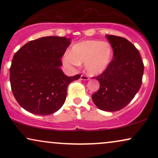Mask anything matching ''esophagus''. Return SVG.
<instances>
[{"label": "esophagus", "instance_id": "esophagus-1", "mask_svg": "<svg viewBox=\"0 0 158 158\" xmlns=\"http://www.w3.org/2000/svg\"><path fill=\"white\" fill-rule=\"evenodd\" d=\"M80 79H81V80L87 81V80H88V79H89V78H88V77H87V76H85V75H81L80 77Z\"/></svg>", "mask_w": 158, "mask_h": 158}]
</instances>
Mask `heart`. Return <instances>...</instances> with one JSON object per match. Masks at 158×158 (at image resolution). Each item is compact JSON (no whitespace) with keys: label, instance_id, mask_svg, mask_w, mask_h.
<instances>
[{"label":"heart","instance_id":"1","mask_svg":"<svg viewBox=\"0 0 158 158\" xmlns=\"http://www.w3.org/2000/svg\"><path fill=\"white\" fill-rule=\"evenodd\" d=\"M113 50L108 42L87 40L73 45L69 53L63 58L64 64L69 68L84 63L85 70L90 76L101 74L109 66Z\"/></svg>","mask_w":158,"mask_h":158}]
</instances>
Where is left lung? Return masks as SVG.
Listing matches in <instances>:
<instances>
[{
    "label": "left lung",
    "mask_w": 158,
    "mask_h": 158,
    "mask_svg": "<svg viewBox=\"0 0 158 158\" xmlns=\"http://www.w3.org/2000/svg\"><path fill=\"white\" fill-rule=\"evenodd\" d=\"M106 38L113 48V60L95 77L99 81V89L92 94V99L98 108L113 112L123 109L138 92L144 65L138 50L129 41L111 35Z\"/></svg>",
    "instance_id": "1"
}]
</instances>
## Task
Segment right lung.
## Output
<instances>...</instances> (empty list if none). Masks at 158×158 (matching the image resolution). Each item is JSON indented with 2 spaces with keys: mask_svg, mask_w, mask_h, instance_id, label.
Wrapping results in <instances>:
<instances>
[{
  "mask_svg": "<svg viewBox=\"0 0 158 158\" xmlns=\"http://www.w3.org/2000/svg\"><path fill=\"white\" fill-rule=\"evenodd\" d=\"M70 39L47 36L29 41L13 56L10 70L12 94L23 109L49 115L64 103L69 84L80 75L65 76L61 58Z\"/></svg>",
  "mask_w": 158,
  "mask_h": 158,
  "instance_id": "1",
  "label": "right lung"
}]
</instances>
